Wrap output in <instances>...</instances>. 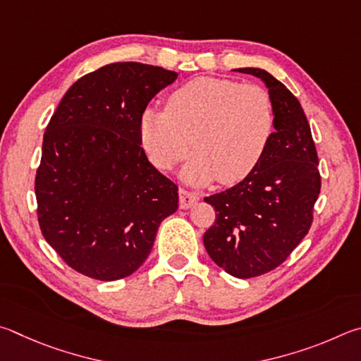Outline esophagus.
<instances>
[{"label": "esophagus", "instance_id": "esophagus-1", "mask_svg": "<svg viewBox=\"0 0 361 361\" xmlns=\"http://www.w3.org/2000/svg\"><path fill=\"white\" fill-rule=\"evenodd\" d=\"M198 195L197 193H192L185 190V188H179V204H180V209H188L192 204H195L198 201Z\"/></svg>", "mask_w": 361, "mask_h": 361}]
</instances>
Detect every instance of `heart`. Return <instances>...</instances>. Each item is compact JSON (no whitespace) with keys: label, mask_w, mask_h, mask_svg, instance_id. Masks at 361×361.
Returning a JSON list of instances; mask_svg holds the SVG:
<instances>
[{"label":"heart","mask_w":361,"mask_h":361,"mask_svg":"<svg viewBox=\"0 0 361 361\" xmlns=\"http://www.w3.org/2000/svg\"><path fill=\"white\" fill-rule=\"evenodd\" d=\"M274 107L260 85L197 78L169 94L166 111L147 107L139 130L157 168L171 169L197 150L182 177L230 185L254 173L274 131Z\"/></svg>","instance_id":"1"}]
</instances>
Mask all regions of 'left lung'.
Listing matches in <instances>:
<instances>
[{
  "label": "left lung",
  "instance_id": "obj_1",
  "mask_svg": "<svg viewBox=\"0 0 361 361\" xmlns=\"http://www.w3.org/2000/svg\"><path fill=\"white\" fill-rule=\"evenodd\" d=\"M235 71L255 75L268 87L274 133L254 173L204 198L216 209V222L203 243L214 263L249 279L279 267L307 235L320 173L311 126L295 94L264 69Z\"/></svg>",
  "mask_w": 361,
  "mask_h": 361
}]
</instances>
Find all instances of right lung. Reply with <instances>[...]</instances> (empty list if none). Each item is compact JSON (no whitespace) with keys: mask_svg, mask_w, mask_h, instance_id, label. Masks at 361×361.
<instances>
[{"mask_svg":"<svg viewBox=\"0 0 361 361\" xmlns=\"http://www.w3.org/2000/svg\"><path fill=\"white\" fill-rule=\"evenodd\" d=\"M177 73L111 63L69 87L44 133L35 192L42 236L68 267L117 281L141 267L177 185L147 160L139 120Z\"/></svg>","mask_w":361,"mask_h":361,"instance_id":"add662e5","label":"right lung"}]
</instances>
